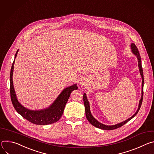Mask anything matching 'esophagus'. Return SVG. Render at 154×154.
I'll use <instances>...</instances> for the list:
<instances>
[{
  "instance_id": "1",
  "label": "esophagus",
  "mask_w": 154,
  "mask_h": 154,
  "mask_svg": "<svg viewBox=\"0 0 154 154\" xmlns=\"http://www.w3.org/2000/svg\"><path fill=\"white\" fill-rule=\"evenodd\" d=\"M80 85L81 87H86L87 86V82L82 79V81L80 82Z\"/></svg>"
}]
</instances>
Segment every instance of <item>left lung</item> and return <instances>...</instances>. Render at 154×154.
Instances as JSON below:
<instances>
[{
  "label": "left lung",
  "mask_w": 154,
  "mask_h": 154,
  "mask_svg": "<svg viewBox=\"0 0 154 154\" xmlns=\"http://www.w3.org/2000/svg\"><path fill=\"white\" fill-rule=\"evenodd\" d=\"M131 52L132 53L135 55L138 59V66L140 68V75L141 76V78H142V91H141V98L140 100V103H139V106H138V108L136 111V112L134 113V114L133 116H132L131 117H130L129 119H128L127 120L121 122L119 124L114 125H104L103 124H101L100 122H99L98 121H97L96 119L93 117V116L92 115L91 112V110H90V105H89V101L87 98L86 97V94H84L83 95V101H84V106H85V111H86V116L87 117V119L88 120V121L94 127L102 129V130H114V129H116L118 128L119 127H122V125H124V124H125L126 123H127L132 118H133L137 113L138 112L142 102H143V87H144V75H143V68H142V65H141V56L139 53V51L137 48V47L136 46V45L134 43H131Z\"/></svg>",
  "instance_id": "left-lung-1"
}]
</instances>
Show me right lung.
Listing matches in <instances>:
<instances>
[{"instance_id":"add662e5","label":"right lung","mask_w":154,"mask_h":154,"mask_svg":"<svg viewBox=\"0 0 154 154\" xmlns=\"http://www.w3.org/2000/svg\"><path fill=\"white\" fill-rule=\"evenodd\" d=\"M18 50L16 51L14 59L16 57ZM14 60L13 62L10 76V96L12 104L21 116L31 123L36 125H45L57 122L63 112L65 105L69 98L71 93L76 90L78 87L76 84L64 89L55 101L48 108L40 110H30L24 107L17 99L13 82V73L14 68Z\"/></svg>"}]
</instances>
